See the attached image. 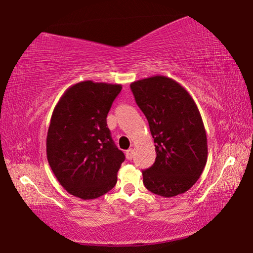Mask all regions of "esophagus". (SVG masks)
Listing matches in <instances>:
<instances>
[{
	"mask_svg": "<svg viewBox=\"0 0 253 253\" xmlns=\"http://www.w3.org/2000/svg\"><path fill=\"white\" fill-rule=\"evenodd\" d=\"M126 158L128 161H130L131 158H132V156H134V151H132V149L130 148V149H128V151H126Z\"/></svg>",
	"mask_w": 253,
	"mask_h": 253,
	"instance_id": "1",
	"label": "esophagus"
}]
</instances>
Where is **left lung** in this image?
<instances>
[{"label": "left lung", "mask_w": 253, "mask_h": 253, "mask_svg": "<svg viewBox=\"0 0 253 253\" xmlns=\"http://www.w3.org/2000/svg\"><path fill=\"white\" fill-rule=\"evenodd\" d=\"M130 89L155 143V163L143 170L145 187L165 198L185 193L208 161L207 132L193 98L164 76L135 81Z\"/></svg>", "instance_id": "8db88e82"}]
</instances>
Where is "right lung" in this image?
I'll return each instance as SVG.
<instances>
[{
    "mask_svg": "<svg viewBox=\"0 0 253 253\" xmlns=\"http://www.w3.org/2000/svg\"><path fill=\"white\" fill-rule=\"evenodd\" d=\"M121 90V84L83 81L68 88L54 107L46 157L59 183L77 198L97 199L116 185L125 155L106 118Z\"/></svg>",
    "mask_w": 253,
    "mask_h": 253,
    "instance_id": "add662e5",
    "label": "right lung"
}]
</instances>
